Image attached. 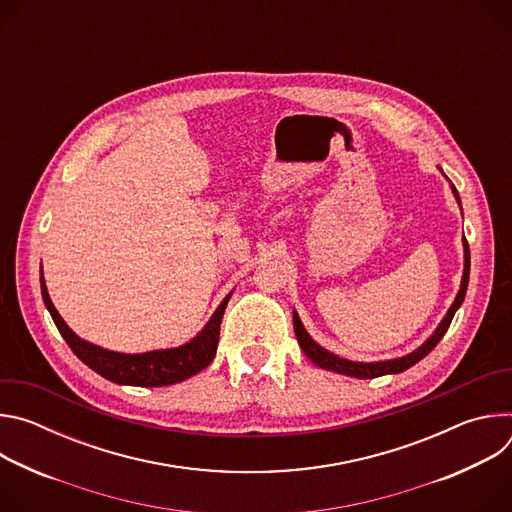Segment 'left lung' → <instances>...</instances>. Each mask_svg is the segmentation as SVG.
I'll list each match as a JSON object with an SVG mask.
<instances>
[{
	"mask_svg": "<svg viewBox=\"0 0 512 512\" xmlns=\"http://www.w3.org/2000/svg\"><path fill=\"white\" fill-rule=\"evenodd\" d=\"M452 192L456 196V200L460 202V194L456 190V186H452ZM464 277H462V287L458 291V298L456 302L452 304V308L448 310L446 318L442 320V324L437 326V330L433 332V336L423 344L419 346L415 352L403 356V358H395V360H385V362H352V360H344V358H338L334 354H330L328 350H324L320 344H316L310 334L306 332V328L302 326L298 314L294 312V330H296V336H298V342L302 346V350L306 352V356L318 364V367L326 369V371H334V373H340V375H346V377H356V379H375V377H381V375H389V373H401L409 367H413L415 362H419L425 354H429L435 344L440 342L444 338V334L448 332L450 324H452V318L456 314V310L462 306L464 298H466V289H468V277H470V247H468V241L464 239Z\"/></svg>",
	"mask_w": 512,
	"mask_h": 512,
	"instance_id": "1",
	"label": "left lung"
}]
</instances>
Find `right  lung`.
Here are the masks:
<instances>
[{"mask_svg":"<svg viewBox=\"0 0 512 512\" xmlns=\"http://www.w3.org/2000/svg\"><path fill=\"white\" fill-rule=\"evenodd\" d=\"M40 287L44 304L66 340V344L72 348L87 367H91L95 373L105 377L107 381L119 383V385H135V387H166L180 383L202 369H206L212 362L218 346V332H221V322L225 308L229 304L231 294L218 306V310L212 314L210 322L204 326V330L190 340L188 344L180 348L170 350H156V352H143V354H119L105 348H99L95 344H89L81 340L75 332H72L64 320L58 316L56 308L50 302V296L46 291L44 277L40 275Z\"/></svg>","mask_w":512,"mask_h":512,"instance_id":"add662e5","label":"right lung"}]
</instances>
